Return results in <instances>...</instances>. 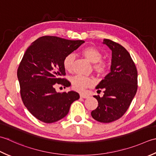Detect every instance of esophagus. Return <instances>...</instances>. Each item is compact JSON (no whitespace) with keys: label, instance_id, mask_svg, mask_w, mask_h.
Masks as SVG:
<instances>
[{"label":"esophagus","instance_id":"obj_1","mask_svg":"<svg viewBox=\"0 0 156 156\" xmlns=\"http://www.w3.org/2000/svg\"><path fill=\"white\" fill-rule=\"evenodd\" d=\"M80 97L82 98H87L89 97V96L87 94H85L84 93H81L80 94Z\"/></svg>","mask_w":156,"mask_h":156}]
</instances>
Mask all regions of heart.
I'll return each mask as SVG.
<instances>
[{"mask_svg": "<svg viewBox=\"0 0 156 156\" xmlns=\"http://www.w3.org/2000/svg\"><path fill=\"white\" fill-rule=\"evenodd\" d=\"M81 55L89 61L93 63V69L96 75L100 77H103L107 74L109 69L108 61L101 59L102 53L94 46H87L82 50ZM75 62V56L73 53L69 54L63 60V66L68 72L73 71ZM73 87L77 91H82L85 88L94 86V79L91 77H85L81 75H76L71 79Z\"/></svg>", "mask_w": 156, "mask_h": 156, "instance_id": "obj_1", "label": "heart"}]
</instances>
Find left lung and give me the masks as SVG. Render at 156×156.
I'll use <instances>...</instances> for the list:
<instances>
[{"mask_svg": "<svg viewBox=\"0 0 156 156\" xmlns=\"http://www.w3.org/2000/svg\"><path fill=\"white\" fill-rule=\"evenodd\" d=\"M103 43L112 50L111 72L96 87L104 95L94 96L98 105L91 114L97 121L108 123L121 118L130 106L137 90V70L122 46L108 39Z\"/></svg>", "mask_w": 156, "mask_h": 156, "instance_id": "obj_1", "label": "left lung"}]
</instances>
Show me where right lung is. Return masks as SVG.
<instances>
[{"instance_id":"1","label":"right lung","mask_w":156,"mask_h":156,"mask_svg":"<svg viewBox=\"0 0 156 156\" xmlns=\"http://www.w3.org/2000/svg\"><path fill=\"white\" fill-rule=\"evenodd\" d=\"M84 42L45 36L25 51L17 69L20 94L25 106L40 121L52 123L63 119L71 104L79 98L77 92L60 94L55 87L71 85L62 77L66 75L63 60Z\"/></svg>"}]
</instances>
